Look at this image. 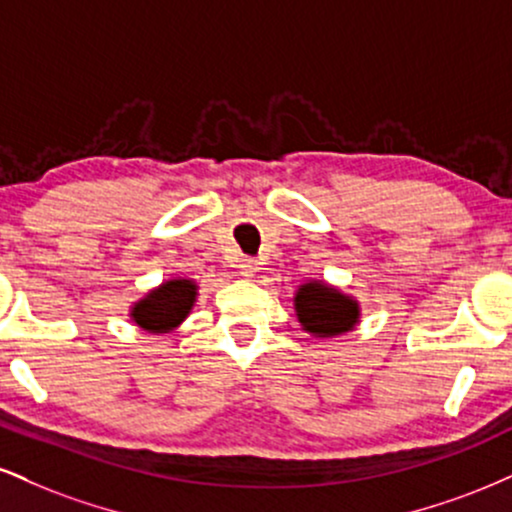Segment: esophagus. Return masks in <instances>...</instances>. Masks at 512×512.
<instances>
[{
  "mask_svg": "<svg viewBox=\"0 0 512 512\" xmlns=\"http://www.w3.org/2000/svg\"><path fill=\"white\" fill-rule=\"evenodd\" d=\"M238 269H240V274L245 276V279H252V276L257 274V262L255 260H250V257H243V260L238 262Z\"/></svg>",
  "mask_w": 512,
  "mask_h": 512,
  "instance_id": "1",
  "label": "esophagus"
}]
</instances>
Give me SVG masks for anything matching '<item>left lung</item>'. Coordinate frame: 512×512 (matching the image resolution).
<instances>
[{
	"label": "left lung",
	"instance_id": "8db88e82",
	"mask_svg": "<svg viewBox=\"0 0 512 512\" xmlns=\"http://www.w3.org/2000/svg\"><path fill=\"white\" fill-rule=\"evenodd\" d=\"M293 307L300 326L317 338L348 334L360 324V303L324 281L300 283Z\"/></svg>",
	"mask_w": 512,
	"mask_h": 512
}]
</instances>
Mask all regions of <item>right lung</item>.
<instances>
[{"instance_id":"obj_1","label":"right lung","mask_w":512,"mask_h":512,"mask_svg":"<svg viewBox=\"0 0 512 512\" xmlns=\"http://www.w3.org/2000/svg\"><path fill=\"white\" fill-rule=\"evenodd\" d=\"M197 300V283L193 279H169L152 288L131 307L135 326L147 334H169L186 322Z\"/></svg>"}]
</instances>
